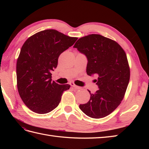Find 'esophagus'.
<instances>
[{"label": "esophagus", "instance_id": "obj_1", "mask_svg": "<svg viewBox=\"0 0 149 149\" xmlns=\"http://www.w3.org/2000/svg\"><path fill=\"white\" fill-rule=\"evenodd\" d=\"M70 86H72V87H74V88H75V89H81V87H79V86H77V85H75L74 83H70Z\"/></svg>", "mask_w": 149, "mask_h": 149}]
</instances>
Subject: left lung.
Listing matches in <instances>:
<instances>
[{"mask_svg": "<svg viewBox=\"0 0 149 149\" xmlns=\"http://www.w3.org/2000/svg\"><path fill=\"white\" fill-rule=\"evenodd\" d=\"M88 59L86 73L95 75L99 89L90 93V100L80 104L84 113L101 118L111 113L124 97L130 79V68L124 50L115 41L100 34L79 39L74 46Z\"/></svg>", "mask_w": 149, "mask_h": 149, "instance_id": "left-lung-1", "label": "left lung"}]
</instances>
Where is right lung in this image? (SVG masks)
I'll return each mask as SVG.
<instances>
[{"instance_id": "1", "label": "right lung", "mask_w": 149, "mask_h": 149, "mask_svg": "<svg viewBox=\"0 0 149 149\" xmlns=\"http://www.w3.org/2000/svg\"><path fill=\"white\" fill-rule=\"evenodd\" d=\"M77 38L54 29L34 34L22 45L17 62L18 93L28 108L38 114L54 109L63 91L70 85L52 81L51 72L58 66L59 55L74 45Z\"/></svg>"}]
</instances>
